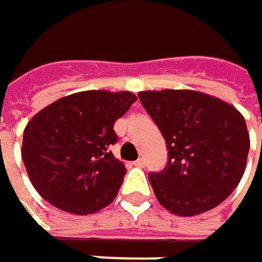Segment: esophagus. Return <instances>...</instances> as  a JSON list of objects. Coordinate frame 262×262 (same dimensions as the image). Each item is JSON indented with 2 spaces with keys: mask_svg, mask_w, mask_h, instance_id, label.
Instances as JSON below:
<instances>
[{
  "mask_svg": "<svg viewBox=\"0 0 262 262\" xmlns=\"http://www.w3.org/2000/svg\"><path fill=\"white\" fill-rule=\"evenodd\" d=\"M133 165H135V166H138V168H144V166H145V160L141 157V159L135 160V162H133Z\"/></svg>",
  "mask_w": 262,
  "mask_h": 262,
  "instance_id": "obj_1",
  "label": "esophagus"
}]
</instances>
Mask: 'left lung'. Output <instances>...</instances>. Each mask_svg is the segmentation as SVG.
Returning a JSON list of instances; mask_svg holds the SVG:
<instances>
[{
    "label": "left lung",
    "mask_w": 262,
    "mask_h": 262,
    "mask_svg": "<svg viewBox=\"0 0 262 262\" xmlns=\"http://www.w3.org/2000/svg\"><path fill=\"white\" fill-rule=\"evenodd\" d=\"M138 97L168 148L166 166L148 176L157 201L186 217L225 201L246 168L250 141L243 115L192 90L141 91Z\"/></svg>",
    "instance_id": "left-lung-1"
}]
</instances>
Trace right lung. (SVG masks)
Instances as JSON below:
<instances>
[{"instance_id":"obj_1","label":"right lung","mask_w":262,"mask_h":262,"mask_svg":"<svg viewBox=\"0 0 262 262\" xmlns=\"http://www.w3.org/2000/svg\"><path fill=\"white\" fill-rule=\"evenodd\" d=\"M135 102L130 91H81L31 118L22 159L43 200L73 214H91L112 202L126 176L109 150L117 142L114 123Z\"/></svg>"}]
</instances>
